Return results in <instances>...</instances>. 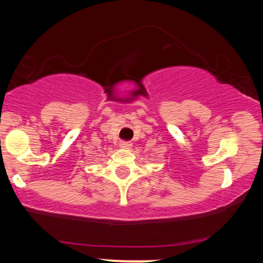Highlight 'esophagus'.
Masks as SVG:
<instances>
[{
  "label": "esophagus",
  "mask_w": 263,
  "mask_h": 263,
  "mask_svg": "<svg viewBox=\"0 0 263 263\" xmlns=\"http://www.w3.org/2000/svg\"><path fill=\"white\" fill-rule=\"evenodd\" d=\"M119 146H120V149H123V150H128V149H131L132 144L128 142H120Z\"/></svg>",
  "instance_id": "1"
}]
</instances>
